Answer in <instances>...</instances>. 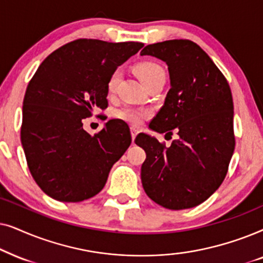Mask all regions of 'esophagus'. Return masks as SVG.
Masks as SVG:
<instances>
[{"label":"esophagus","instance_id":"1","mask_svg":"<svg viewBox=\"0 0 263 263\" xmlns=\"http://www.w3.org/2000/svg\"><path fill=\"white\" fill-rule=\"evenodd\" d=\"M138 135V129L137 128H135V127H132L131 128V137H132V143H135V138H136V136Z\"/></svg>","mask_w":263,"mask_h":263}]
</instances>
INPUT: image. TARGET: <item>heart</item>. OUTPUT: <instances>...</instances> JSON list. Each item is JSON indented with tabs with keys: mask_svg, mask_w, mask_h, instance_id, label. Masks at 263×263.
<instances>
[{
	"mask_svg": "<svg viewBox=\"0 0 263 263\" xmlns=\"http://www.w3.org/2000/svg\"><path fill=\"white\" fill-rule=\"evenodd\" d=\"M136 73H137L138 78L143 83V85L146 86L150 82H153L154 79H156L157 77L161 74H164L163 69L161 66H159L155 62H142L136 67ZM121 78V72L117 69V71L111 73L108 80L107 89L108 92L113 93L117 90V86ZM118 117L122 119V120L128 122L132 125H141L144 119L148 117V111L137 109V108H131L126 107L124 109L118 111Z\"/></svg>",
	"mask_w": 263,
	"mask_h": 263,
	"instance_id": "obj_1",
	"label": "heart"
}]
</instances>
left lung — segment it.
Wrapping results in <instances>:
<instances>
[{
	"mask_svg": "<svg viewBox=\"0 0 263 263\" xmlns=\"http://www.w3.org/2000/svg\"><path fill=\"white\" fill-rule=\"evenodd\" d=\"M141 55L166 62L170 73L171 89L149 128L166 135L174 129L179 136L168 148L149 135L136 137L146 154L143 189L163 208L196 207L221 185L234 152L229 83L207 52L189 40L149 44Z\"/></svg>",
	"mask_w": 263,
	"mask_h": 263,
	"instance_id": "obj_1",
	"label": "left lung"
}]
</instances>
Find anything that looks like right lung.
Segmentation results:
<instances>
[{
	"label": "right lung",
	"instance_id": "1",
	"mask_svg": "<svg viewBox=\"0 0 263 263\" xmlns=\"http://www.w3.org/2000/svg\"><path fill=\"white\" fill-rule=\"evenodd\" d=\"M143 45L77 40L51 52L34 73L24 97L22 144L34 181L51 198L93 197L131 144L122 120L111 119L91 136L83 119L107 108L111 73Z\"/></svg>",
	"mask_w": 263,
	"mask_h": 263
}]
</instances>
